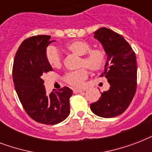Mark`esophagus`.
<instances>
[{"instance_id": "1", "label": "esophagus", "mask_w": 152, "mask_h": 152, "mask_svg": "<svg viewBox=\"0 0 152 152\" xmlns=\"http://www.w3.org/2000/svg\"><path fill=\"white\" fill-rule=\"evenodd\" d=\"M82 91H83L81 90V89H76V88L73 89L74 94H76V93H80V92H82Z\"/></svg>"}]
</instances>
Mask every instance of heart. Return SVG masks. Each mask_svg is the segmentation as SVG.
Masks as SVG:
<instances>
[{
    "label": "heart",
    "mask_w": 152,
    "mask_h": 152,
    "mask_svg": "<svg viewBox=\"0 0 152 152\" xmlns=\"http://www.w3.org/2000/svg\"><path fill=\"white\" fill-rule=\"evenodd\" d=\"M67 50L81 57L80 66L86 67L91 72H99L106 66L107 55L103 49H92L90 43L83 40H75L65 46ZM46 61L52 68H59L61 64V57L59 51L54 46H49L46 51ZM88 77L86 69L69 72L64 76L65 83L73 87H81Z\"/></svg>",
    "instance_id": "heart-1"
}]
</instances>
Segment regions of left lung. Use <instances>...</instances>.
<instances>
[{
  "mask_svg": "<svg viewBox=\"0 0 152 152\" xmlns=\"http://www.w3.org/2000/svg\"><path fill=\"white\" fill-rule=\"evenodd\" d=\"M107 55L105 76L110 89L101 93L97 102L91 104L93 113L102 118H113L124 113L134 97L137 85V58L134 51L121 34L106 27L95 32Z\"/></svg>",
  "mask_w": 152,
  "mask_h": 152,
  "instance_id": "left-lung-1",
  "label": "left lung"
}]
</instances>
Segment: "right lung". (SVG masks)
<instances>
[{
  "instance_id": "obj_1",
  "label": "right lung",
  "mask_w": 152,
  "mask_h": 152,
  "mask_svg": "<svg viewBox=\"0 0 152 152\" xmlns=\"http://www.w3.org/2000/svg\"><path fill=\"white\" fill-rule=\"evenodd\" d=\"M50 35H37L25 39L15 53L12 78L15 91L26 113L37 122L56 125L70 113L69 99L73 94L68 87L47 94L42 75L53 71L46 59Z\"/></svg>"
}]
</instances>
